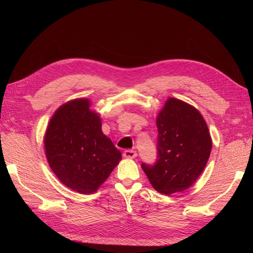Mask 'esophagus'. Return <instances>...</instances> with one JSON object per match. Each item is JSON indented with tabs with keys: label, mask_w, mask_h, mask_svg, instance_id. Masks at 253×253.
Returning a JSON list of instances; mask_svg holds the SVG:
<instances>
[{
	"label": "esophagus",
	"mask_w": 253,
	"mask_h": 253,
	"mask_svg": "<svg viewBox=\"0 0 253 253\" xmlns=\"http://www.w3.org/2000/svg\"><path fill=\"white\" fill-rule=\"evenodd\" d=\"M124 156L126 158H135L137 156V153L134 150H126L124 152Z\"/></svg>",
	"instance_id": "obj_1"
}]
</instances>
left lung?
<instances>
[{
    "label": "left lung",
    "instance_id": "8db88e82",
    "mask_svg": "<svg viewBox=\"0 0 253 253\" xmlns=\"http://www.w3.org/2000/svg\"><path fill=\"white\" fill-rule=\"evenodd\" d=\"M157 160L141 168L157 192L171 195L190 188L208 163L212 140L202 114L169 98L157 119Z\"/></svg>",
    "mask_w": 253,
    "mask_h": 253
}]
</instances>
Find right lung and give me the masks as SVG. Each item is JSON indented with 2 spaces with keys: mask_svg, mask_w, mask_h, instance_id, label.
<instances>
[{
  "mask_svg": "<svg viewBox=\"0 0 253 253\" xmlns=\"http://www.w3.org/2000/svg\"><path fill=\"white\" fill-rule=\"evenodd\" d=\"M45 154L58 179L81 194L98 190L121 160V153L101 129L88 99H75L52 115L44 136Z\"/></svg>",
  "mask_w": 253,
  "mask_h": 253,
  "instance_id": "right-lung-1",
  "label": "right lung"
}]
</instances>
